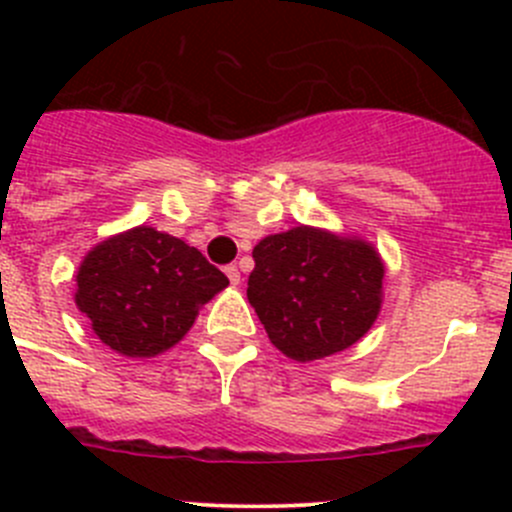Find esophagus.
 <instances>
[{"label": "esophagus", "mask_w": 512, "mask_h": 512, "mask_svg": "<svg viewBox=\"0 0 512 512\" xmlns=\"http://www.w3.org/2000/svg\"><path fill=\"white\" fill-rule=\"evenodd\" d=\"M225 275H227V280H230L232 287L240 285V270H237L235 265H227V267H225Z\"/></svg>", "instance_id": "obj_1"}]
</instances>
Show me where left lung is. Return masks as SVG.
I'll return each instance as SVG.
<instances>
[{
    "label": "left lung",
    "instance_id": "1",
    "mask_svg": "<svg viewBox=\"0 0 512 512\" xmlns=\"http://www.w3.org/2000/svg\"><path fill=\"white\" fill-rule=\"evenodd\" d=\"M247 299L270 342L294 361L344 352L376 322L384 260L371 242L312 225L262 237Z\"/></svg>",
    "mask_w": 512,
    "mask_h": 512
}]
</instances>
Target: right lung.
<instances>
[{
  "label": "right lung",
  "mask_w": 512,
  "mask_h": 512,
  "mask_svg": "<svg viewBox=\"0 0 512 512\" xmlns=\"http://www.w3.org/2000/svg\"><path fill=\"white\" fill-rule=\"evenodd\" d=\"M227 285L203 252L138 225L86 252L74 302L108 349L128 359H151L175 347L200 307Z\"/></svg>",
  "instance_id": "add662e5"
}]
</instances>
